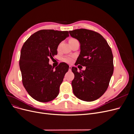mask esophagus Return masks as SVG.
Instances as JSON below:
<instances>
[{
    "instance_id": "34e87169",
    "label": "esophagus",
    "mask_w": 134,
    "mask_h": 134,
    "mask_svg": "<svg viewBox=\"0 0 134 134\" xmlns=\"http://www.w3.org/2000/svg\"><path fill=\"white\" fill-rule=\"evenodd\" d=\"M71 68H72V66L69 65V70H71Z\"/></svg>"
}]
</instances>
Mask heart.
<instances>
[{
    "instance_id": "obj_1",
    "label": "heart",
    "mask_w": 134,
    "mask_h": 134,
    "mask_svg": "<svg viewBox=\"0 0 134 134\" xmlns=\"http://www.w3.org/2000/svg\"><path fill=\"white\" fill-rule=\"evenodd\" d=\"M74 40H75V39H71L69 40V41ZM72 60H73V58L71 57V56H67V57H66L63 59V61L66 62H72Z\"/></svg>"
}]
</instances>
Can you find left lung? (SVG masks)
<instances>
[{
    "label": "left lung",
    "instance_id": "1",
    "mask_svg": "<svg viewBox=\"0 0 134 134\" xmlns=\"http://www.w3.org/2000/svg\"><path fill=\"white\" fill-rule=\"evenodd\" d=\"M78 40L80 52L76 65L85 66V71L78 72L73 67L74 78L72 81L74 94L79 99L94 101L107 91L114 72L113 55L108 42L99 34L85 29L69 31Z\"/></svg>",
    "mask_w": 134,
    "mask_h": 134
}]
</instances>
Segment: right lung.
Listing matches in <instances>:
<instances>
[{"mask_svg":"<svg viewBox=\"0 0 134 134\" xmlns=\"http://www.w3.org/2000/svg\"><path fill=\"white\" fill-rule=\"evenodd\" d=\"M68 36L67 31L41 30L32 34L21 49L19 67L23 86L37 101L50 102L59 93L69 66L62 62L54 69L49 65V58L58 54V46Z\"/></svg>","mask_w":134,"mask_h":134,"instance_id":"obj_1","label":"right lung"}]
</instances>
